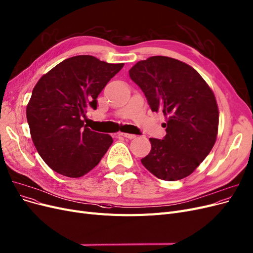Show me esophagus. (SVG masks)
<instances>
[{"label":"esophagus","instance_id":"esophagus-1","mask_svg":"<svg viewBox=\"0 0 253 253\" xmlns=\"http://www.w3.org/2000/svg\"><path fill=\"white\" fill-rule=\"evenodd\" d=\"M120 137H124L126 139H134L136 138V135H133V134H126V133H119L118 134Z\"/></svg>","mask_w":253,"mask_h":253}]
</instances>
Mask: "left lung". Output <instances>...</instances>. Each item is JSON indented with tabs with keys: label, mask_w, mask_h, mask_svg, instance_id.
<instances>
[{
	"label": "left lung",
	"mask_w": 253,
	"mask_h": 253,
	"mask_svg": "<svg viewBox=\"0 0 253 253\" xmlns=\"http://www.w3.org/2000/svg\"><path fill=\"white\" fill-rule=\"evenodd\" d=\"M128 73L151 110L167 117V135L150 138L152 150L141 159L143 167L165 181L189 176L215 142L219 110L213 92L194 68L168 56L140 60Z\"/></svg>",
	"instance_id": "obj_1"
}]
</instances>
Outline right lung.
Segmentation results:
<instances>
[{
	"instance_id": "right-lung-1",
	"label": "right lung",
	"mask_w": 253,
	"mask_h": 253,
	"mask_svg": "<svg viewBox=\"0 0 253 253\" xmlns=\"http://www.w3.org/2000/svg\"><path fill=\"white\" fill-rule=\"evenodd\" d=\"M124 64L92 55L63 60L41 77L26 109L32 141L42 160L60 175L78 178L99 163L113 143L110 135L84 124L89 108Z\"/></svg>"
}]
</instances>
